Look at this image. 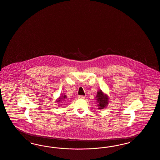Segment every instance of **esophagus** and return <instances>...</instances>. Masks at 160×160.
I'll list each match as a JSON object with an SVG mask.
<instances>
[{
    "mask_svg": "<svg viewBox=\"0 0 160 160\" xmlns=\"http://www.w3.org/2000/svg\"><path fill=\"white\" fill-rule=\"evenodd\" d=\"M78 98L79 99H84V98H85V96H84L79 95V96H78Z\"/></svg>",
    "mask_w": 160,
    "mask_h": 160,
    "instance_id": "esophagus-1",
    "label": "esophagus"
}]
</instances>
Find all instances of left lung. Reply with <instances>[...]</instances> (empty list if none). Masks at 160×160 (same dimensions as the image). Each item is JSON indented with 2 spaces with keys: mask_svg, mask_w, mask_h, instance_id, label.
I'll list each match as a JSON object with an SVG mask.
<instances>
[{
  "mask_svg": "<svg viewBox=\"0 0 160 160\" xmlns=\"http://www.w3.org/2000/svg\"><path fill=\"white\" fill-rule=\"evenodd\" d=\"M96 98L97 100V102L98 103L99 109H103L107 107V105H108V96L104 94L101 90L98 92Z\"/></svg>",
  "mask_w": 160,
  "mask_h": 160,
  "instance_id": "obj_1",
  "label": "left lung"
}]
</instances>
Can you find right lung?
<instances>
[{
  "instance_id": "right-lung-1",
  "label": "right lung",
  "mask_w": 160,
  "mask_h": 160,
  "mask_svg": "<svg viewBox=\"0 0 160 160\" xmlns=\"http://www.w3.org/2000/svg\"><path fill=\"white\" fill-rule=\"evenodd\" d=\"M66 96L64 95V96H63L59 98V99L57 100V102H61L60 101H61V100H63V99H66Z\"/></svg>"
}]
</instances>
